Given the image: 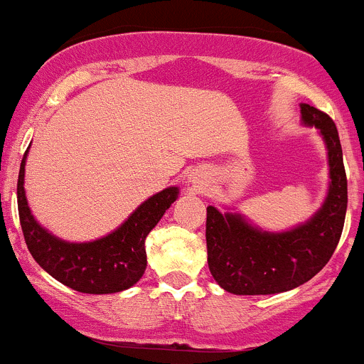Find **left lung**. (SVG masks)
<instances>
[{
  "mask_svg": "<svg viewBox=\"0 0 364 364\" xmlns=\"http://www.w3.org/2000/svg\"><path fill=\"white\" fill-rule=\"evenodd\" d=\"M301 116L304 124L321 130L328 146L331 185L326 203L306 223L280 234L262 232L241 215H222L209 205V271L227 292L257 296L291 291L314 278L336 250L347 211V174L338 130L328 114L308 104L301 105Z\"/></svg>",
  "mask_w": 364,
  "mask_h": 364,
  "instance_id": "obj_1",
  "label": "left lung"
}]
</instances>
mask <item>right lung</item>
I'll list each match as a JSON object with an SVG mask.
<instances>
[{
    "label": "right lung",
    "instance_id": "obj_1",
    "mask_svg": "<svg viewBox=\"0 0 364 364\" xmlns=\"http://www.w3.org/2000/svg\"><path fill=\"white\" fill-rule=\"evenodd\" d=\"M28 153V151H26ZM24 159L17 179V208L24 241L42 269L84 294H112L137 284L146 271V236L178 197V188L161 190L132 213L109 236L91 243H67L36 223L26 203Z\"/></svg>",
    "mask_w": 364,
    "mask_h": 364
}]
</instances>
